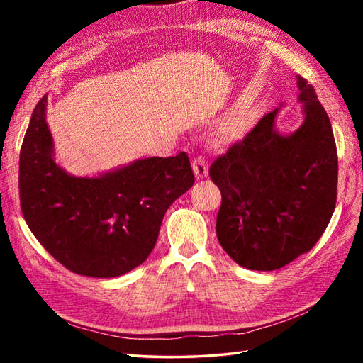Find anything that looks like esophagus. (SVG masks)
I'll return each instance as SVG.
<instances>
[{
    "label": "esophagus",
    "mask_w": 363,
    "mask_h": 363,
    "mask_svg": "<svg viewBox=\"0 0 363 363\" xmlns=\"http://www.w3.org/2000/svg\"><path fill=\"white\" fill-rule=\"evenodd\" d=\"M194 172H195L196 177H199V179H201V177H206L207 172H209V165H207V160H206L204 156H201V154L194 159Z\"/></svg>",
    "instance_id": "34e87169"
}]
</instances>
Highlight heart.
Instances as JSON below:
<instances>
[{"label":"heart","instance_id":"obj_1","mask_svg":"<svg viewBox=\"0 0 363 363\" xmlns=\"http://www.w3.org/2000/svg\"><path fill=\"white\" fill-rule=\"evenodd\" d=\"M229 130H233V133H240V130L245 129V121L240 118H233L229 121Z\"/></svg>","mask_w":363,"mask_h":363}]
</instances>
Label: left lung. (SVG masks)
<instances>
[{"instance_id":"1","label":"left lung","mask_w":363,"mask_h":363,"mask_svg":"<svg viewBox=\"0 0 363 363\" xmlns=\"http://www.w3.org/2000/svg\"><path fill=\"white\" fill-rule=\"evenodd\" d=\"M306 120L296 133L274 129L277 109L212 162L221 191L217 237L230 259L257 272L309 252L337 203L338 159L333 126L313 87L298 76Z\"/></svg>"}]
</instances>
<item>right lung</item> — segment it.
<instances>
[{
    "label": "right lung",
    "mask_w": 363,
    "mask_h": 363,
    "mask_svg": "<svg viewBox=\"0 0 363 363\" xmlns=\"http://www.w3.org/2000/svg\"><path fill=\"white\" fill-rule=\"evenodd\" d=\"M46 96L20 150V206L30 233L67 269L117 277L150 256L164 215L194 186L186 152L137 160L99 177L67 174L52 159Z\"/></svg>",
    "instance_id": "add662e5"
}]
</instances>
